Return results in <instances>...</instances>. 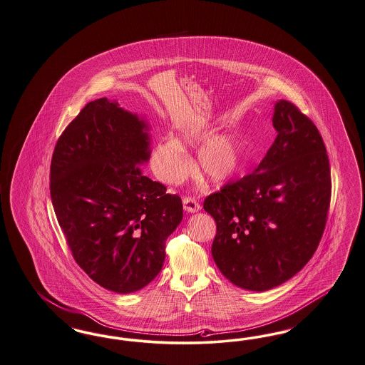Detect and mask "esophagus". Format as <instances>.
<instances>
[{"instance_id":"1","label":"esophagus","mask_w":365,"mask_h":365,"mask_svg":"<svg viewBox=\"0 0 365 365\" xmlns=\"http://www.w3.org/2000/svg\"><path fill=\"white\" fill-rule=\"evenodd\" d=\"M183 207H185L186 212L194 213V212H198L201 209V205L194 197H185L183 198Z\"/></svg>"}]
</instances>
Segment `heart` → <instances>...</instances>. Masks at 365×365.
I'll list each match as a JSON object with an SVG mask.
<instances>
[{"label":"heart","instance_id":"obj_1","mask_svg":"<svg viewBox=\"0 0 365 365\" xmlns=\"http://www.w3.org/2000/svg\"><path fill=\"white\" fill-rule=\"evenodd\" d=\"M180 135L182 141L163 138L152 150V170L165 183H179L189 175V155L180 144H198L209 135V130L202 125H192L180 131ZM240 164L242 148L232 135H219L205 141L195 158L197 173L212 182L230 179L237 173Z\"/></svg>","mask_w":365,"mask_h":365}]
</instances>
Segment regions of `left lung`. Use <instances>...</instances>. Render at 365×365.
<instances>
[{"label":"left lung","instance_id":"8db88e82","mask_svg":"<svg viewBox=\"0 0 365 365\" xmlns=\"http://www.w3.org/2000/svg\"><path fill=\"white\" fill-rule=\"evenodd\" d=\"M277 137L259 165L205 198L216 221L212 255L232 284L278 287L312 258L326 227L330 163L315 123L288 101L274 108Z\"/></svg>","mask_w":365,"mask_h":365}]
</instances>
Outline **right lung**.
<instances>
[{
  "mask_svg": "<svg viewBox=\"0 0 365 365\" xmlns=\"http://www.w3.org/2000/svg\"><path fill=\"white\" fill-rule=\"evenodd\" d=\"M146 125L107 98L65 128L50 165V195L76 263L103 288L130 293L160 273L165 240L183 217L178 194L144 175Z\"/></svg>",
  "mask_w": 365,
  "mask_h": 365,
  "instance_id": "add662e5",
  "label": "right lung"
}]
</instances>
